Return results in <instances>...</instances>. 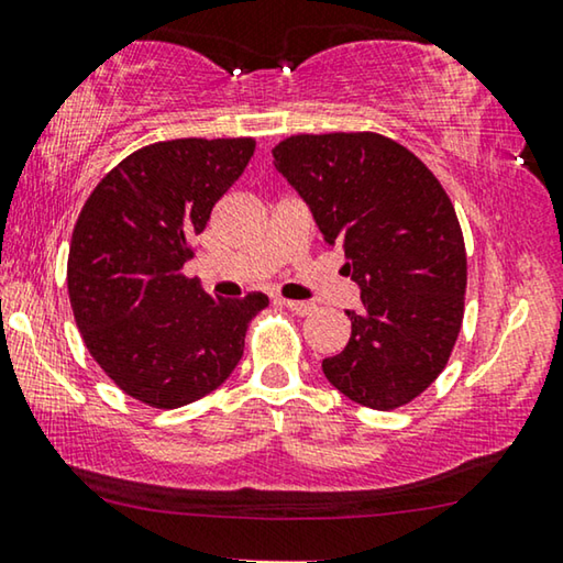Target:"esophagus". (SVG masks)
Returning <instances> with one entry per match:
<instances>
[{"mask_svg":"<svg viewBox=\"0 0 563 563\" xmlns=\"http://www.w3.org/2000/svg\"><path fill=\"white\" fill-rule=\"evenodd\" d=\"M278 303L283 306V308H288L290 313H296V316H308V313H313V303H306V300H285V298H278Z\"/></svg>","mask_w":563,"mask_h":563,"instance_id":"34e87169","label":"esophagus"}]
</instances>
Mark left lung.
Wrapping results in <instances>:
<instances>
[{"label": "left lung", "instance_id": "obj_1", "mask_svg": "<svg viewBox=\"0 0 563 563\" xmlns=\"http://www.w3.org/2000/svg\"><path fill=\"white\" fill-rule=\"evenodd\" d=\"M273 158L362 290L346 349L323 358L325 379L356 405H407L438 379L463 325L455 207L412 151L379 133H300Z\"/></svg>", "mask_w": 563, "mask_h": 563}]
</instances>
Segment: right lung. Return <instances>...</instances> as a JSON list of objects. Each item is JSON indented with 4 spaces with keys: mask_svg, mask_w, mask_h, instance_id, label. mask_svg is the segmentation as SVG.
<instances>
[{
    "mask_svg": "<svg viewBox=\"0 0 563 563\" xmlns=\"http://www.w3.org/2000/svg\"><path fill=\"white\" fill-rule=\"evenodd\" d=\"M253 139H174L125 156L75 222L67 292L98 366L148 407L214 391L240 364L263 292L212 298L184 275L191 238L245 172Z\"/></svg>",
    "mask_w": 563,
    "mask_h": 563,
    "instance_id": "1",
    "label": "right lung"
}]
</instances>
